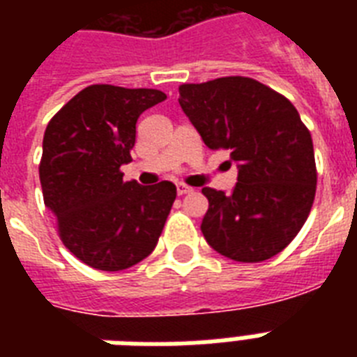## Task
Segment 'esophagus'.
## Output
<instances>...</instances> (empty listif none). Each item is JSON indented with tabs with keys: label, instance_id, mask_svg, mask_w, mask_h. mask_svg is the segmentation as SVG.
I'll list each match as a JSON object with an SVG mask.
<instances>
[{
	"label": "esophagus",
	"instance_id": "esophagus-1",
	"mask_svg": "<svg viewBox=\"0 0 357 357\" xmlns=\"http://www.w3.org/2000/svg\"><path fill=\"white\" fill-rule=\"evenodd\" d=\"M176 190H178V195H179V196L189 195V192H192V189H190V187H187V185H183V183H178V187H176Z\"/></svg>",
	"mask_w": 357,
	"mask_h": 357
}]
</instances>
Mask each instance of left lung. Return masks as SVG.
<instances>
[{
	"label": "left lung",
	"mask_w": 357,
	"mask_h": 357,
	"mask_svg": "<svg viewBox=\"0 0 357 357\" xmlns=\"http://www.w3.org/2000/svg\"><path fill=\"white\" fill-rule=\"evenodd\" d=\"M179 105L211 150H229L238 176L231 195L204 187L202 234L241 263L271 259L307 220L317 189L313 140L287 98L231 75L179 86Z\"/></svg>",
	"instance_id": "8db88e82"
}]
</instances>
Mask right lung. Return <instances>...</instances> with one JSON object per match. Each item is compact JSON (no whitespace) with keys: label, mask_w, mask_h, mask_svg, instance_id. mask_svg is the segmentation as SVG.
I'll list each match as a JSON object with an SVG mask.
<instances>
[{"label":"right lung","mask_w":357,"mask_h":357,"mask_svg":"<svg viewBox=\"0 0 357 357\" xmlns=\"http://www.w3.org/2000/svg\"><path fill=\"white\" fill-rule=\"evenodd\" d=\"M162 100L155 89L91 85L47 123L38 167L44 204L64 246L92 268L137 265L165 228L176 185L142 187L120 172L131 161L137 120Z\"/></svg>","instance_id":"1"}]
</instances>
